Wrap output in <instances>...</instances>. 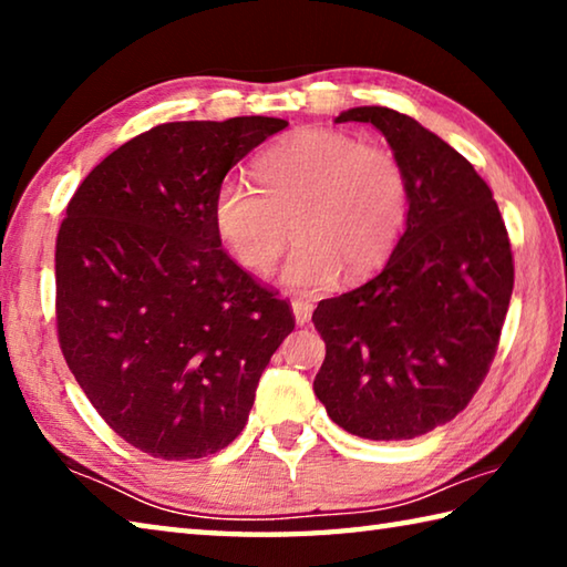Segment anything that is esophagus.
I'll return each instance as SVG.
<instances>
[{
	"mask_svg": "<svg viewBox=\"0 0 567 567\" xmlns=\"http://www.w3.org/2000/svg\"><path fill=\"white\" fill-rule=\"evenodd\" d=\"M312 302L310 300H295L292 302V312H295V322L297 324H307L312 318Z\"/></svg>",
	"mask_w": 567,
	"mask_h": 567,
	"instance_id": "1",
	"label": "esophagus"
}]
</instances>
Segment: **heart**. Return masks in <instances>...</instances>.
<instances>
[{
  "label": "heart",
  "instance_id": "heart-1",
  "mask_svg": "<svg viewBox=\"0 0 567 567\" xmlns=\"http://www.w3.org/2000/svg\"><path fill=\"white\" fill-rule=\"evenodd\" d=\"M257 185L227 177L215 192V229L245 270L267 272L287 237L295 290H322L344 270L375 272L395 249L410 215L408 172L395 152L338 130H300L255 165Z\"/></svg>",
  "mask_w": 567,
  "mask_h": 567
}]
</instances>
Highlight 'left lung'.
I'll use <instances>...</instances> for the list:
<instances>
[{"instance_id":"left-lung-1","label":"left lung","mask_w":567,"mask_h":567,"mask_svg":"<svg viewBox=\"0 0 567 567\" xmlns=\"http://www.w3.org/2000/svg\"><path fill=\"white\" fill-rule=\"evenodd\" d=\"M334 122L385 134L410 215L388 265L312 312L328 348L312 388L348 433L412 440L463 412L491 370L515 282L511 237L487 182L420 122L388 107Z\"/></svg>"}]
</instances>
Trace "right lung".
<instances>
[{"label":"right lung","instance_id":"1","mask_svg":"<svg viewBox=\"0 0 567 567\" xmlns=\"http://www.w3.org/2000/svg\"><path fill=\"white\" fill-rule=\"evenodd\" d=\"M277 117L167 122L94 167L56 233V338L124 443L162 460L219 453L295 330L287 300L225 252L215 192Z\"/></svg>","mask_w":567,"mask_h":567}]
</instances>
